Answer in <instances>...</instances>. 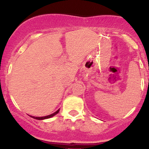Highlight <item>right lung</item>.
<instances>
[{
  "instance_id": "1",
  "label": "right lung",
  "mask_w": 149,
  "mask_h": 149,
  "mask_svg": "<svg viewBox=\"0 0 149 149\" xmlns=\"http://www.w3.org/2000/svg\"><path fill=\"white\" fill-rule=\"evenodd\" d=\"M59 109H58L57 111L54 112V113L50 114V115H49V116H43V117H34V116H31V117H32V118H34V119H37V120H44V119L49 118H51V117H52V116H55L56 114H57L58 113H59Z\"/></svg>"
}]
</instances>
